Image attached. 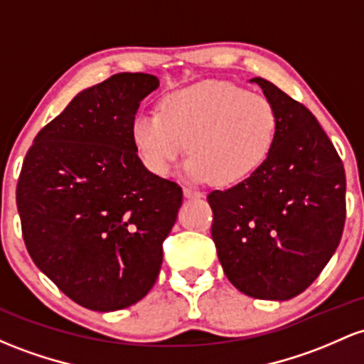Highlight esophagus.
<instances>
[{"label": "esophagus", "instance_id": "obj_1", "mask_svg": "<svg viewBox=\"0 0 364 364\" xmlns=\"http://www.w3.org/2000/svg\"><path fill=\"white\" fill-rule=\"evenodd\" d=\"M183 193H185L186 198H200V197H203L200 191H197V190H193V188H188V186H185V188H183Z\"/></svg>", "mask_w": 364, "mask_h": 364}]
</instances>
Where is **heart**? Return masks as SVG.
<instances>
[{"instance_id": "b5f03b06", "label": "heart", "mask_w": 364, "mask_h": 364, "mask_svg": "<svg viewBox=\"0 0 364 364\" xmlns=\"http://www.w3.org/2000/svg\"><path fill=\"white\" fill-rule=\"evenodd\" d=\"M278 133V112L264 95L226 81H207L164 98L161 112L138 114L131 139L143 166L169 176L190 149L195 181L237 185L262 166Z\"/></svg>"}]
</instances>
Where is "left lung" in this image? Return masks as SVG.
Returning <instances> with one entry per match:
<instances>
[{"label": "left lung", "mask_w": 364, "mask_h": 364, "mask_svg": "<svg viewBox=\"0 0 364 364\" xmlns=\"http://www.w3.org/2000/svg\"><path fill=\"white\" fill-rule=\"evenodd\" d=\"M278 133L262 166L225 191H210L213 240L242 294L289 301L318 278L346 223V173L337 150L302 103L262 77Z\"/></svg>", "instance_id": "8db88e82"}]
</instances>
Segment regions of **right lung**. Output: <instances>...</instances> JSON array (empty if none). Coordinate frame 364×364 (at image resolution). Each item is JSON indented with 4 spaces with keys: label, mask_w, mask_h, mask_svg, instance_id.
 Here are the masks:
<instances>
[{
    "label": "right lung",
    "mask_w": 364,
    "mask_h": 364,
    "mask_svg": "<svg viewBox=\"0 0 364 364\" xmlns=\"http://www.w3.org/2000/svg\"><path fill=\"white\" fill-rule=\"evenodd\" d=\"M151 74L121 72L75 95L26 155L17 185L34 264L67 297L109 313L141 301L162 266V242L183 202L150 173L131 139Z\"/></svg>",
    "instance_id": "add662e5"
}]
</instances>
